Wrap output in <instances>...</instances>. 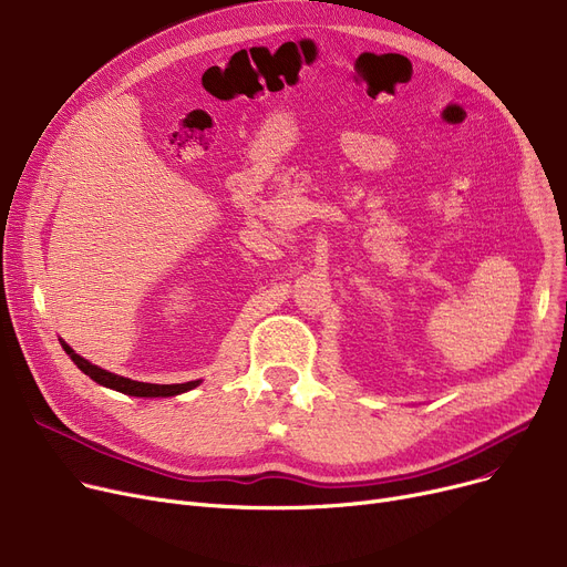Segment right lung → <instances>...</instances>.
I'll use <instances>...</instances> for the list:
<instances>
[{"label": "right lung", "mask_w": 567, "mask_h": 567, "mask_svg": "<svg viewBox=\"0 0 567 567\" xmlns=\"http://www.w3.org/2000/svg\"><path fill=\"white\" fill-rule=\"evenodd\" d=\"M62 347L64 351L71 355V361L89 377L94 379L96 383L105 385V389H112L116 393H124V395H131V398H174V395H182L186 391H193L197 389V385L202 383L199 379L197 381H188V383H144V381H133L128 377H118V374H112L94 363H89L86 359H82L80 353H75L64 340H62Z\"/></svg>", "instance_id": "add662e5"}]
</instances>
